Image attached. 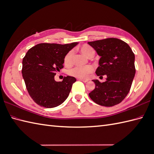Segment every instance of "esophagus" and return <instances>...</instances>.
<instances>
[{"label": "esophagus", "mask_w": 154, "mask_h": 154, "mask_svg": "<svg viewBox=\"0 0 154 154\" xmlns=\"http://www.w3.org/2000/svg\"><path fill=\"white\" fill-rule=\"evenodd\" d=\"M79 81H83V82H84V83H86V82H87V81H88V80H86V79H79Z\"/></svg>", "instance_id": "obj_1"}]
</instances>
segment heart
Returning a JSON list of instances; mask_svg holds the SVG:
<instances>
[{
	"label": "heart",
	"instance_id": "obj_1",
	"mask_svg": "<svg viewBox=\"0 0 154 154\" xmlns=\"http://www.w3.org/2000/svg\"><path fill=\"white\" fill-rule=\"evenodd\" d=\"M80 51L84 56L89 58L91 55H94V50L88 45L82 46ZM73 56V52L72 51H69L66 55L64 58V63L66 66L71 65L72 63V59ZM93 67L91 66H77L69 70V74L70 75L80 79H87L90 75L93 72Z\"/></svg>",
	"mask_w": 154,
	"mask_h": 154
}]
</instances>
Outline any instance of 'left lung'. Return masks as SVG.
Listing matches in <instances>:
<instances>
[{
	"label": "left lung",
	"instance_id": "1",
	"mask_svg": "<svg viewBox=\"0 0 154 154\" xmlns=\"http://www.w3.org/2000/svg\"><path fill=\"white\" fill-rule=\"evenodd\" d=\"M100 58L96 73L106 75V81H92L95 88L88 94L95 103L110 107L118 104L126 97L135 75V56L125 42L116 38L88 42Z\"/></svg>",
	"mask_w": 154,
	"mask_h": 154
}]
</instances>
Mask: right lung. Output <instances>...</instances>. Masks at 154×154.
I'll return each mask as SVG.
<instances>
[{"label": "right lung", "mask_w": 154, "mask_h": 154, "mask_svg": "<svg viewBox=\"0 0 154 154\" xmlns=\"http://www.w3.org/2000/svg\"><path fill=\"white\" fill-rule=\"evenodd\" d=\"M78 43H41L26 53L21 73L29 94L38 105L55 108L68 97L76 79L67 76L62 81L56 82L54 76L63 68L66 55Z\"/></svg>", "instance_id": "1"}]
</instances>
